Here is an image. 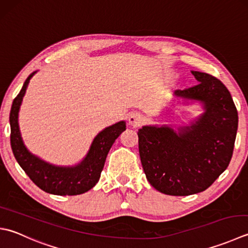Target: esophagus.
Returning a JSON list of instances; mask_svg holds the SVG:
<instances>
[{
    "instance_id": "34e87169",
    "label": "esophagus",
    "mask_w": 248,
    "mask_h": 248,
    "mask_svg": "<svg viewBox=\"0 0 248 248\" xmlns=\"http://www.w3.org/2000/svg\"><path fill=\"white\" fill-rule=\"evenodd\" d=\"M144 117L140 113H138V111H133L129 115V124L133 127H139L143 124Z\"/></svg>"
}]
</instances>
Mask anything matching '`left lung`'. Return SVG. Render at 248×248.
<instances>
[{
  "label": "left lung",
  "mask_w": 248,
  "mask_h": 248,
  "mask_svg": "<svg viewBox=\"0 0 248 248\" xmlns=\"http://www.w3.org/2000/svg\"><path fill=\"white\" fill-rule=\"evenodd\" d=\"M199 84L175 94L199 100L205 113L176 133L168 127L139 129V153L155 189L170 196L204 191L230 163L239 116L229 90L206 73L191 72Z\"/></svg>",
  "instance_id": "1"
}]
</instances>
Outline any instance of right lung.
Returning <instances> with one entry per match:
<instances>
[{
    "label": "right lung",
    "mask_w": 248,
    "mask_h": 248,
    "mask_svg": "<svg viewBox=\"0 0 248 248\" xmlns=\"http://www.w3.org/2000/svg\"><path fill=\"white\" fill-rule=\"evenodd\" d=\"M24 81L20 92L13 101L9 114L11 124V146L19 166L31 181L42 190L58 196H76L85 193L99 182L104 168L106 156L111 145L125 130L124 121L115 124L100 132L92 143L87 157L74 168H60L44 162L33 156L23 145L18 125V111L30 78Z\"/></svg>",
    "instance_id": "add662e5"
}]
</instances>
